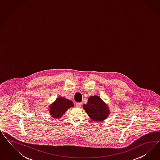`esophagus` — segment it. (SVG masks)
<instances>
[{
  "label": "esophagus",
  "instance_id": "1",
  "mask_svg": "<svg viewBox=\"0 0 160 160\" xmlns=\"http://www.w3.org/2000/svg\"><path fill=\"white\" fill-rule=\"evenodd\" d=\"M82 102H78V103H76V107H80L82 106Z\"/></svg>",
  "mask_w": 160,
  "mask_h": 160
}]
</instances>
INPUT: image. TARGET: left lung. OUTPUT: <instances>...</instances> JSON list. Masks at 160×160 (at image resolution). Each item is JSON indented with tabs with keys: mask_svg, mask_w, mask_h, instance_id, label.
Instances as JSON below:
<instances>
[{
	"mask_svg": "<svg viewBox=\"0 0 160 160\" xmlns=\"http://www.w3.org/2000/svg\"><path fill=\"white\" fill-rule=\"evenodd\" d=\"M82 107L92 120L96 122L104 120L110 113L108 106L97 96L89 97L87 104H83Z\"/></svg>",
	"mask_w": 160,
	"mask_h": 160,
	"instance_id": "obj_1",
	"label": "left lung"
}]
</instances>
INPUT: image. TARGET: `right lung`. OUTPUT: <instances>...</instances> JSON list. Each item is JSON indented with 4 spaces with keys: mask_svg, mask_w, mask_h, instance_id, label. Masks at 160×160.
Listing matches in <instances>:
<instances>
[{
    "mask_svg": "<svg viewBox=\"0 0 160 160\" xmlns=\"http://www.w3.org/2000/svg\"><path fill=\"white\" fill-rule=\"evenodd\" d=\"M73 107L74 104L71 100L64 97H58L49 107V112L51 116L54 118H59L69 108Z\"/></svg>",
    "mask_w": 160,
    "mask_h": 160,
    "instance_id": "right-lung-1",
    "label": "right lung"
}]
</instances>
